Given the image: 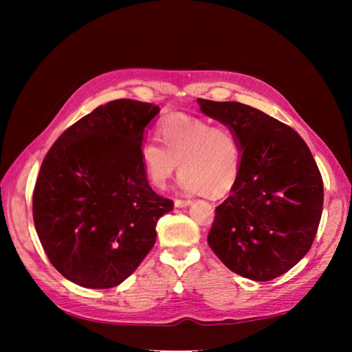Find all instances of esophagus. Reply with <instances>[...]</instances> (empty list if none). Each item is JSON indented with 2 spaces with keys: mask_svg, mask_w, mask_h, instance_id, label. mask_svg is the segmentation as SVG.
<instances>
[{
  "mask_svg": "<svg viewBox=\"0 0 352 352\" xmlns=\"http://www.w3.org/2000/svg\"><path fill=\"white\" fill-rule=\"evenodd\" d=\"M189 204H190V201H189V199H176V201H175V206H176L177 208L188 207Z\"/></svg>",
  "mask_w": 352,
  "mask_h": 352,
  "instance_id": "1",
  "label": "esophagus"
}]
</instances>
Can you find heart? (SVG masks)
<instances>
[{
  "mask_svg": "<svg viewBox=\"0 0 352 352\" xmlns=\"http://www.w3.org/2000/svg\"><path fill=\"white\" fill-rule=\"evenodd\" d=\"M163 143L145 138L141 157L151 182L163 188L177 166L179 185L186 192L225 195L235 185L242 160L238 133L228 124L184 113L170 114L158 126Z\"/></svg>",
  "mask_w": 352,
  "mask_h": 352,
  "instance_id": "1",
  "label": "heart"
}]
</instances>
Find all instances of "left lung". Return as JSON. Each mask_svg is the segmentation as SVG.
I'll return each mask as SVG.
<instances>
[{
	"instance_id": "8db88e82",
	"label": "left lung",
	"mask_w": 352,
	"mask_h": 352,
	"mask_svg": "<svg viewBox=\"0 0 352 352\" xmlns=\"http://www.w3.org/2000/svg\"><path fill=\"white\" fill-rule=\"evenodd\" d=\"M202 113L235 129L241 168L216 207L208 245L243 278L265 282L291 270L311 248L323 211V180L292 127L235 101L198 98Z\"/></svg>"
}]
</instances>
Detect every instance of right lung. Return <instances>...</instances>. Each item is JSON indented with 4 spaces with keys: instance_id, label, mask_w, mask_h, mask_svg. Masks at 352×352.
Instances as JSON below:
<instances>
[{
    "instance_id": "obj_1",
    "label": "right lung",
    "mask_w": 352,
    "mask_h": 352,
    "mask_svg": "<svg viewBox=\"0 0 352 352\" xmlns=\"http://www.w3.org/2000/svg\"><path fill=\"white\" fill-rule=\"evenodd\" d=\"M160 107L114 100L63 132L34 189L35 229L51 264L73 283L109 289L138 269L173 201L148 185L141 144Z\"/></svg>"
}]
</instances>
